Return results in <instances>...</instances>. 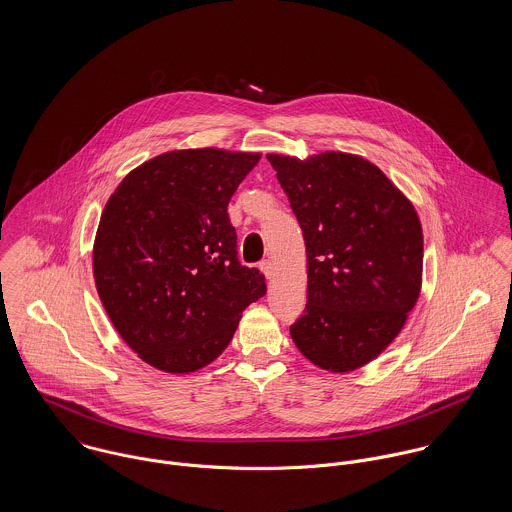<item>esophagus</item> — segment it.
<instances>
[{
    "label": "esophagus",
    "instance_id": "esophagus-1",
    "mask_svg": "<svg viewBox=\"0 0 512 512\" xmlns=\"http://www.w3.org/2000/svg\"><path fill=\"white\" fill-rule=\"evenodd\" d=\"M260 268H262V272L266 274L268 280L274 276V264H272V260H262V262H260Z\"/></svg>",
    "mask_w": 512,
    "mask_h": 512
}]
</instances>
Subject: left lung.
<instances>
[{"instance_id":"left-lung-1","label":"left lung","mask_w":512,"mask_h":512,"mask_svg":"<svg viewBox=\"0 0 512 512\" xmlns=\"http://www.w3.org/2000/svg\"><path fill=\"white\" fill-rule=\"evenodd\" d=\"M307 252V303L295 347L331 372L376 359L422 288L424 234L414 205L365 157L268 153Z\"/></svg>"}]
</instances>
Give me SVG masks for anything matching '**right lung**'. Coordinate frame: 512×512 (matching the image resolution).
Instances as JSON below:
<instances>
[{"mask_svg": "<svg viewBox=\"0 0 512 512\" xmlns=\"http://www.w3.org/2000/svg\"><path fill=\"white\" fill-rule=\"evenodd\" d=\"M260 153L175 149L130 171L110 195L92 248L100 301L132 351L163 372L213 363L242 311L266 293L238 262L228 201Z\"/></svg>", "mask_w": 512, "mask_h": 512, "instance_id": "right-lung-1", "label": "right lung"}]
</instances>
